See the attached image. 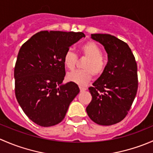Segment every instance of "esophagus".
<instances>
[{"label":"esophagus","mask_w":153,"mask_h":153,"mask_svg":"<svg viewBox=\"0 0 153 153\" xmlns=\"http://www.w3.org/2000/svg\"><path fill=\"white\" fill-rule=\"evenodd\" d=\"M79 88H80V91H81V92H84V91L86 90V88L83 87V86H79Z\"/></svg>","instance_id":"esophagus-1"}]
</instances>
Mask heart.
<instances>
[{
    "mask_svg": "<svg viewBox=\"0 0 153 153\" xmlns=\"http://www.w3.org/2000/svg\"><path fill=\"white\" fill-rule=\"evenodd\" d=\"M101 49L96 43L88 41L80 48V53L86 58L82 68L84 69L75 70L67 75V81L78 85H84L94 76H99L105 70L107 61L106 58L101 54ZM77 55L71 49L65 52L63 58L64 66L69 70L75 68L77 62Z\"/></svg>",
    "mask_w": 153,
    "mask_h": 153,
    "instance_id": "b5f03b06",
    "label": "heart"
}]
</instances>
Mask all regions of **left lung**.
Segmentation results:
<instances>
[{
	"label": "left lung",
	"instance_id": "1",
	"mask_svg": "<svg viewBox=\"0 0 153 153\" xmlns=\"http://www.w3.org/2000/svg\"><path fill=\"white\" fill-rule=\"evenodd\" d=\"M108 54L105 70L89 88L92 98L86 107L92 121L103 126L120 122L126 117L138 90L135 57L126 43L109 34H92Z\"/></svg>",
	"mask_w": 153,
	"mask_h": 153
}]
</instances>
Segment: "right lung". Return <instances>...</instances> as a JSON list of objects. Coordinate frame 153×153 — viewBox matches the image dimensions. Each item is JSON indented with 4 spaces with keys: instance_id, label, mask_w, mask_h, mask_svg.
I'll return each mask as SVG.
<instances>
[{
    "instance_id": "right-lung-1",
    "label": "right lung",
    "mask_w": 153,
    "mask_h": 153,
    "mask_svg": "<svg viewBox=\"0 0 153 153\" xmlns=\"http://www.w3.org/2000/svg\"><path fill=\"white\" fill-rule=\"evenodd\" d=\"M83 32L41 31L21 46L14 70L17 101L27 117L41 126L59 124L79 93L73 82L62 84L63 58Z\"/></svg>"
}]
</instances>
